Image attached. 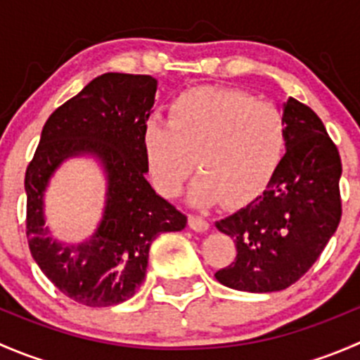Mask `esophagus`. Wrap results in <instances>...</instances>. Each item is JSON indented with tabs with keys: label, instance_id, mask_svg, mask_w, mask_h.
I'll return each mask as SVG.
<instances>
[{
	"label": "esophagus",
	"instance_id": "obj_1",
	"mask_svg": "<svg viewBox=\"0 0 360 360\" xmlns=\"http://www.w3.org/2000/svg\"><path fill=\"white\" fill-rule=\"evenodd\" d=\"M188 224H190L191 230L200 231V233L209 230V221H207L205 217L197 216V214H190V216H188Z\"/></svg>",
	"mask_w": 360,
	"mask_h": 360
}]
</instances>
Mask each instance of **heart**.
<instances>
[{
	"label": "heart",
	"instance_id": "1",
	"mask_svg": "<svg viewBox=\"0 0 360 360\" xmlns=\"http://www.w3.org/2000/svg\"><path fill=\"white\" fill-rule=\"evenodd\" d=\"M288 127L275 104L233 89L202 86L174 99L169 122L150 120L143 144L158 190L176 197L197 167L198 205L244 202L266 186L281 165Z\"/></svg>",
	"mask_w": 360,
	"mask_h": 360
}]
</instances>
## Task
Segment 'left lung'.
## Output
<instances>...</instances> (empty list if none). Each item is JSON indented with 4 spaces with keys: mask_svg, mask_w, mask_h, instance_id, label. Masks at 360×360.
<instances>
[{
    "mask_svg": "<svg viewBox=\"0 0 360 360\" xmlns=\"http://www.w3.org/2000/svg\"><path fill=\"white\" fill-rule=\"evenodd\" d=\"M288 153L266 190L244 209L216 221L237 256L214 277L237 291L274 292L300 281L341 219V158L317 112L289 97L282 104Z\"/></svg>",
    "mask_w": 360,
    "mask_h": 360,
    "instance_id": "left-lung-1",
    "label": "left lung"
}]
</instances>
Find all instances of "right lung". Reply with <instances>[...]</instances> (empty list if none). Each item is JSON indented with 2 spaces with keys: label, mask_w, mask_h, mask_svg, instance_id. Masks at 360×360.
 <instances>
[{
  "label": "right lung",
  "mask_w": 360,
  "mask_h": 360,
  "mask_svg": "<svg viewBox=\"0 0 360 360\" xmlns=\"http://www.w3.org/2000/svg\"><path fill=\"white\" fill-rule=\"evenodd\" d=\"M155 92L157 79L150 75L97 76L50 115L25 170L29 250L49 281L85 307H112L132 297L155 238L186 226L188 217L146 181L143 134ZM79 153L96 154L107 167L108 202L94 237L68 248L42 226V191L58 163Z\"/></svg>",
  "instance_id": "obj_1"
}]
</instances>
